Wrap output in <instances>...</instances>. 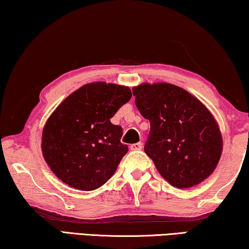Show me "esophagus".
<instances>
[{
    "label": "esophagus",
    "instance_id": "esophagus-1",
    "mask_svg": "<svg viewBox=\"0 0 249 249\" xmlns=\"http://www.w3.org/2000/svg\"><path fill=\"white\" fill-rule=\"evenodd\" d=\"M130 150H141L142 148V142H135V144L130 145Z\"/></svg>",
    "mask_w": 249,
    "mask_h": 249
}]
</instances>
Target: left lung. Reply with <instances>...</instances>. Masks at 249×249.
I'll return each mask as SVG.
<instances>
[{"label": "left lung", "mask_w": 249, "mask_h": 249, "mask_svg": "<svg viewBox=\"0 0 249 249\" xmlns=\"http://www.w3.org/2000/svg\"><path fill=\"white\" fill-rule=\"evenodd\" d=\"M150 130L144 147L159 174L179 189L199 184L215 169L222 136L210 111L189 92L169 83L133 89Z\"/></svg>", "instance_id": "8db88e82"}]
</instances>
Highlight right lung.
I'll return each instance as SVG.
<instances>
[{"label": "right lung", "mask_w": 249, "mask_h": 249, "mask_svg": "<svg viewBox=\"0 0 249 249\" xmlns=\"http://www.w3.org/2000/svg\"><path fill=\"white\" fill-rule=\"evenodd\" d=\"M130 98L127 87L95 82L74 91L54 109L43 130L41 150L59 179L92 191L114 175L128 147L121 142L123 128L111 119Z\"/></svg>", "instance_id": "right-lung-1"}]
</instances>
